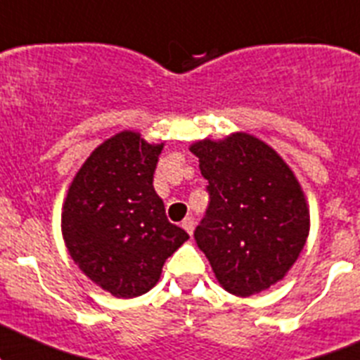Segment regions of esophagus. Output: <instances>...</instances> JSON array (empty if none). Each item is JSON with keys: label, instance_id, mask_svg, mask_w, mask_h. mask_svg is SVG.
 <instances>
[{"label": "esophagus", "instance_id": "esophagus-1", "mask_svg": "<svg viewBox=\"0 0 360 360\" xmlns=\"http://www.w3.org/2000/svg\"><path fill=\"white\" fill-rule=\"evenodd\" d=\"M181 226H183L184 230H186L188 233H193V229H195V219L191 218V216H188V218H184L183 219V223H181Z\"/></svg>", "mask_w": 360, "mask_h": 360}]
</instances>
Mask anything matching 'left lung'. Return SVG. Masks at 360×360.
<instances>
[{
	"mask_svg": "<svg viewBox=\"0 0 360 360\" xmlns=\"http://www.w3.org/2000/svg\"><path fill=\"white\" fill-rule=\"evenodd\" d=\"M209 207L195 229L218 283L250 297L283 280L309 233L306 195L283 158L246 131L197 141Z\"/></svg>",
	"mask_w": 360,
	"mask_h": 360,
	"instance_id": "left-lung-1",
	"label": "left lung"
}]
</instances>
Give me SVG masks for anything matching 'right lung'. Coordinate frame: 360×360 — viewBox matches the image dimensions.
I'll list each match as a JSON object with an SVG mask.
<instances>
[{"mask_svg": "<svg viewBox=\"0 0 360 360\" xmlns=\"http://www.w3.org/2000/svg\"><path fill=\"white\" fill-rule=\"evenodd\" d=\"M162 144L124 130L103 141L73 177L61 211L70 257L93 283L131 299L158 283L167 258L190 239L167 219L153 186Z\"/></svg>", "mask_w": 360, "mask_h": 360, "instance_id": "add662e5", "label": "right lung"}]
</instances>
